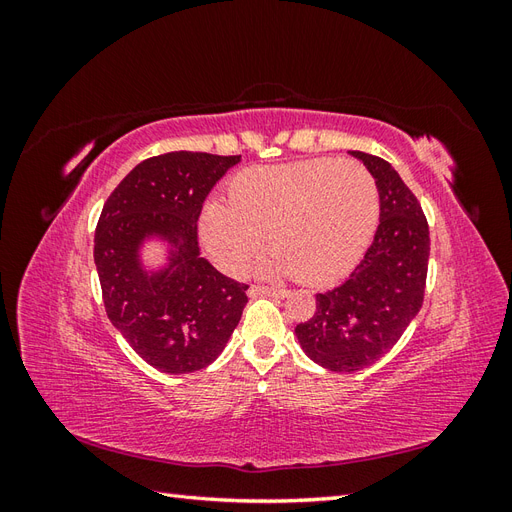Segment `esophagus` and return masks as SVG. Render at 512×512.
I'll return each instance as SVG.
<instances>
[{
  "mask_svg": "<svg viewBox=\"0 0 512 512\" xmlns=\"http://www.w3.org/2000/svg\"><path fill=\"white\" fill-rule=\"evenodd\" d=\"M247 294H250L252 299L256 297H275V299H284L288 290L284 288H269V286H250V290H247Z\"/></svg>",
  "mask_w": 512,
  "mask_h": 512,
  "instance_id": "esophagus-1",
  "label": "esophagus"
}]
</instances>
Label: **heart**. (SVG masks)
Listing matches in <instances>:
<instances>
[{
  "label": "heart",
  "mask_w": 512,
  "mask_h": 512,
  "mask_svg": "<svg viewBox=\"0 0 512 512\" xmlns=\"http://www.w3.org/2000/svg\"><path fill=\"white\" fill-rule=\"evenodd\" d=\"M230 200L211 196L200 239L224 273L237 275L269 235L265 273L329 284L361 260L380 218L374 175L356 160L252 166L230 181Z\"/></svg>",
  "instance_id": "b5f03b06"
}]
</instances>
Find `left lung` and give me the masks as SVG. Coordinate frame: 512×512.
I'll return each mask as SVG.
<instances>
[{
  "mask_svg": "<svg viewBox=\"0 0 512 512\" xmlns=\"http://www.w3.org/2000/svg\"><path fill=\"white\" fill-rule=\"evenodd\" d=\"M374 175L380 224L344 284L316 294V314L297 324L303 352L324 369L350 374L380 361L423 305L429 226L416 196L378 156L350 151Z\"/></svg>",
  "mask_w": 512,
  "mask_h": 512,
  "instance_id": "1",
  "label": "left lung"
}]
</instances>
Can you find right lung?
Returning <instances> with one entry per match:
<instances>
[{"label":"right lung","instance_id":"obj_1","mask_svg":"<svg viewBox=\"0 0 512 512\" xmlns=\"http://www.w3.org/2000/svg\"><path fill=\"white\" fill-rule=\"evenodd\" d=\"M239 160L194 151L149 158L123 177L98 220L94 260L106 316L164 374L218 359L247 303V284L200 256L196 226L207 194ZM153 236L169 243V262L147 272L140 247Z\"/></svg>","mask_w":512,"mask_h":512}]
</instances>
